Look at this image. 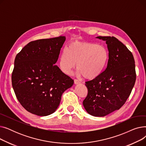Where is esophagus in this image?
<instances>
[{
    "label": "esophagus",
    "mask_w": 146,
    "mask_h": 146,
    "mask_svg": "<svg viewBox=\"0 0 146 146\" xmlns=\"http://www.w3.org/2000/svg\"><path fill=\"white\" fill-rule=\"evenodd\" d=\"M74 83L75 85H78V84H79L80 82L78 80H77V79H74Z\"/></svg>",
    "instance_id": "obj_1"
}]
</instances>
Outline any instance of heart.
<instances>
[{"instance_id": "heart-1", "label": "heart", "mask_w": 146, "mask_h": 146, "mask_svg": "<svg viewBox=\"0 0 146 146\" xmlns=\"http://www.w3.org/2000/svg\"><path fill=\"white\" fill-rule=\"evenodd\" d=\"M108 58V51L104 45L74 41L61 53L59 66L64 73L69 75L77 63L78 74L83 76L86 79L93 80L103 73Z\"/></svg>"}]
</instances>
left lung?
<instances>
[{"instance_id":"obj_1","label":"left lung","mask_w":146,"mask_h":146,"mask_svg":"<svg viewBox=\"0 0 146 146\" xmlns=\"http://www.w3.org/2000/svg\"><path fill=\"white\" fill-rule=\"evenodd\" d=\"M106 41L109 51L107 67L96 79L86 82L88 93L83 102L87 112L105 117L126 102L136 79L135 61L126 46L114 36H97Z\"/></svg>"}]
</instances>
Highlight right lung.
Masks as SVG:
<instances>
[{"label":"right lung","mask_w":146,"mask_h":146,"mask_svg":"<svg viewBox=\"0 0 146 146\" xmlns=\"http://www.w3.org/2000/svg\"><path fill=\"white\" fill-rule=\"evenodd\" d=\"M64 36L29 42L15 59L12 83L18 101L28 112L47 116L58 107L61 95L74 80L56 65Z\"/></svg>","instance_id":"obj_1"}]
</instances>
